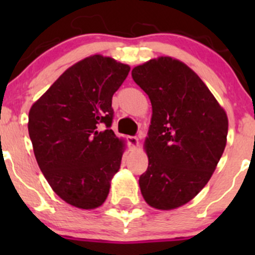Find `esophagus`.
Returning a JSON list of instances; mask_svg holds the SVG:
<instances>
[{
    "instance_id": "obj_1",
    "label": "esophagus",
    "mask_w": 255,
    "mask_h": 255,
    "mask_svg": "<svg viewBox=\"0 0 255 255\" xmlns=\"http://www.w3.org/2000/svg\"><path fill=\"white\" fill-rule=\"evenodd\" d=\"M127 140H128V144H129V146L132 149H137L138 145H139V140H138L137 137H128Z\"/></svg>"
}]
</instances>
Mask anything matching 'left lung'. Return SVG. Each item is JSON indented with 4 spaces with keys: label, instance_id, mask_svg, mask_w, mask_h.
Wrapping results in <instances>:
<instances>
[{
    "label": "left lung",
    "instance_id": "8db88e82",
    "mask_svg": "<svg viewBox=\"0 0 255 255\" xmlns=\"http://www.w3.org/2000/svg\"><path fill=\"white\" fill-rule=\"evenodd\" d=\"M132 78L151 104L140 192L156 210L181 207L216 170L227 143V113L200 76L171 56L135 66Z\"/></svg>",
    "mask_w": 255,
    "mask_h": 255
}]
</instances>
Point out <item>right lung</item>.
Listing matches in <instances>:
<instances>
[{"instance_id":"1","label":"right lung","mask_w":255,"mask_h":255,"mask_svg":"<svg viewBox=\"0 0 255 255\" xmlns=\"http://www.w3.org/2000/svg\"><path fill=\"white\" fill-rule=\"evenodd\" d=\"M130 66L100 54L66 69L32 105L28 132L53 191L81 210L101 206L126 142L112 129V96Z\"/></svg>"}]
</instances>
